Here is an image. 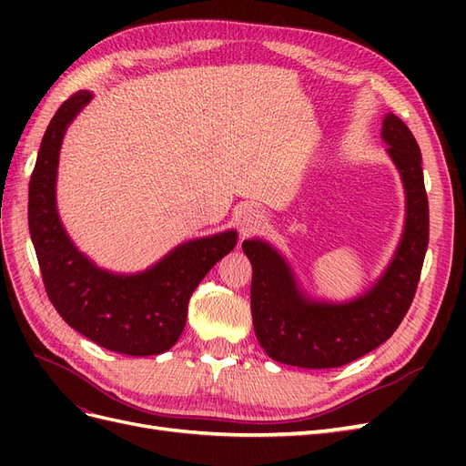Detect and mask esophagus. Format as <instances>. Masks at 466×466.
<instances>
[{"label":"esophagus","instance_id":"1","mask_svg":"<svg viewBox=\"0 0 466 466\" xmlns=\"http://www.w3.org/2000/svg\"><path fill=\"white\" fill-rule=\"evenodd\" d=\"M266 221L264 211L258 209L257 206H247L243 208L241 214H238V229H241L243 235H250L258 231Z\"/></svg>","mask_w":466,"mask_h":466}]
</instances>
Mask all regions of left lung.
<instances>
[{"instance_id": "obj_1", "label": "left lung", "mask_w": 466, "mask_h": 466, "mask_svg": "<svg viewBox=\"0 0 466 466\" xmlns=\"http://www.w3.org/2000/svg\"><path fill=\"white\" fill-rule=\"evenodd\" d=\"M406 192V223L397 252L375 284L346 303L313 301L289 264L262 238L243 241L252 264L250 311L260 346L272 360L305 370L340 368L383 344L410 309L430 238L421 153L408 126L392 112L380 130Z\"/></svg>"}]
</instances>
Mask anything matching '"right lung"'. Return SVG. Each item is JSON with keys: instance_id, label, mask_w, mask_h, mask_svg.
<instances>
[{"instance_id": "right-lung-1", "label": "right lung", "mask_w": 466, "mask_h": 466, "mask_svg": "<svg viewBox=\"0 0 466 466\" xmlns=\"http://www.w3.org/2000/svg\"><path fill=\"white\" fill-rule=\"evenodd\" d=\"M93 98L64 101L42 137L29 185V229L42 281L56 311L95 344L126 356L171 350L185 330L192 291L237 245V231L194 238L139 274H112L69 241L56 209V175L67 126Z\"/></svg>"}]
</instances>
